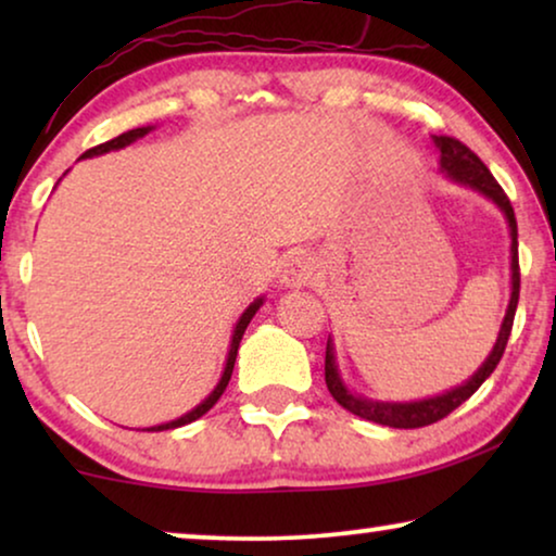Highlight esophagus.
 I'll return each instance as SVG.
<instances>
[{"label": "esophagus", "mask_w": 556, "mask_h": 556, "mask_svg": "<svg viewBox=\"0 0 556 556\" xmlns=\"http://www.w3.org/2000/svg\"><path fill=\"white\" fill-rule=\"evenodd\" d=\"M316 276V261L303 250H295L280 265V283L286 288H301L308 286Z\"/></svg>", "instance_id": "esophagus-1"}]
</instances>
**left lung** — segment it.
I'll list each match as a JSON object with an SVG mask.
<instances>
[{"mask_svg":"<svg viewBox=\"0 0 556 556\" xmlns=\"http://www.w3.org/2000/svg\"><path fill=\"white\" fill-rule=\"evenodd\" d=\"M435 147L440 151V172L445 174L447 179L455 181V185L473 189V192L483 194L485 200H491L496 207L504 212L506 223H508V235H511V299H508L506 306V316L501 321L498 329V339L493 344L491 354L485 356V362L476 369V375L466 379V382L453 387L443 394H435V397H425V400H415V402H382V400H369L364 394H356L349 390L341 379L339 371V362H337V352H333V339L329 337L326 341V387H329L331 397L339 402L341 407L349 409V413L364 417V420L377 422V425H387V428H400V430H409V428H425V425H432L438 420H443L445 415H451L455 407L463 405L470 394H473L478 387H481L485 379L493 375L496 364L504 356L506 341L511 337V326H514V314H516V303H519V240H516V217H514V207L508 202V197L504 189L498 187V181L493 179V174L489 172L481 159H478L473 151H470L466 143H460L458 139H451V136H432Z\"/></svg>","mask_w":556,"mask_h":556,"instance_id":"1","label":"left lung"}]
</instances>
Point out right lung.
Listing matches in <instances>:
<instances>
[{
	"mask_svg": "<svg viewBox=\"0 0 556 556\" xmlns=\"http://www.w3.org/2000/svg\"><path fill=\"white\" fill-rule=\"evenodd\" d=\"M149 131H154V126H141V128H131V131H126V134H121V136H116V139H111V141H105V143H101V147H93V149H88L86 154H83L80 159H93V156H101V154H109V151H118V149H124V147H131L134 141H139V139H143V136H147ZM263 295L261 299H255L253 303H250V306L242 311V316L238 318V324H235V331H232V339H230V352H227V362H225V369H223V377H219V382H217V387L215 390H212L207 397H204L200 405H197L194 409H189L187 415H181V417H177V420H169V422H162V425H154V428H143L147 432H162V430H174V428H181V425H189V422H194V420H200V417L207 413V409H212L215 407V402L223 397V392H225V387H227V382H230V377H232V367H235V359H238V346H240V341H242V333H245V329H248V324L253 321V316L257 314V308L263 306Z\"/></svg>",
	"mask_w": 556,
	"mask_h": 556,
	"instance_id": "add662e5",
	"label": "right lung"
}]
</instances>
